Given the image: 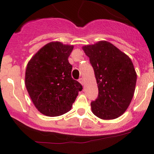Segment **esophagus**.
<instances>
[{
	"instance_id": "esophagus-1",
	"label": "esophagus",
	"mask_w": 154,
	"mask_h": 154,
	"mask_svg": "<svg viewBox=\"0 0 154 154\" xmlns=\"http://www.w3.org/2000/svg\"><path fill=\"white\" fill-rule=\"evenodd\" d=\"M79 82L81 83V84L82 85H84V79H83L82 78H80L79 79Z\"/></svg>"
}]
</instances>
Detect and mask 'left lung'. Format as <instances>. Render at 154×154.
<instances>
[{"instance_id":"8db88e82","label":"left lung","mask_w":154,"mask_h":154,"mask_svg":"<svg viewBox=\"0 0 154 154\" xmlns=\"http://www.w3.org/2000/svg\"><path fill=\"white\" fill-rule=\"evenodd\" d=\"M82 49L89 57L98 88L91 111L101 119H115L125 112L133 98L137 82L133 63L109 42L100 41Z\"/></svg>"}]
</instances>
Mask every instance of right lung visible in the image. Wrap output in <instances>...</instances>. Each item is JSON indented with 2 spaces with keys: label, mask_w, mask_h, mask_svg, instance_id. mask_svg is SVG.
I'll list each match as a JSON object with an SVG mask.
<instances>
[{
  "label": "right lung",
  "mask_w": 154,
  "mask_h": 154,
  "mask_svg": "<svg viewBox=\"0 0 154 154\" xmlns=\"http://www.w3.org/2000/svg\"><path fill=\"white\" fill-rule=\"evenodd\" d=\"M73 46L51 42L32 57L25 74V85L38 111L49 117L69 111L82 86L72 78L69 56Z\"/></svg>",
  "instance_id": "add662e5"
}]
</instances>
